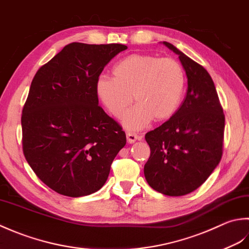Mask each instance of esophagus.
Here are the masks:
<instances>
[{
    "instance_id": "obj_1",
    "label": "esophagus",
    "mask_w": 249,
    "mask_h": 249,
    "mask_svg": "<svg viewBox=\"0 0 249 249\" xmlns=\"http://www.w3.org/2000/svg\"><path fill=\"white\" fill-rule=\"evenodd\" d=\"M126 140H128L129 143H134L135 141L140 140V136L136 133H133V132H126Z\"/></svg>"
}]
</instances>
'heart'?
I'll use <instances>...</instances> for the list:
<instances>
[{
	"mask_svg": "<svg viewBox=\"0 0 249 249\" xmlns=\"http://www.w3.org/2000/svg\"><path fill=\"white\" fill-rule=\"evenodd\" d=\"M113 77L101 76L95 86L101 102L116 118L125 115L124 124L140 130L151 120L161 123L173 116L186 87V72L178 61L154 54L134 53L115 65Z\"/></svg>",
	"mask_w": 249,
	"mask_h": 249,
	"instance_id": "heart-1",
	"label": "heart"
}]
</instances>
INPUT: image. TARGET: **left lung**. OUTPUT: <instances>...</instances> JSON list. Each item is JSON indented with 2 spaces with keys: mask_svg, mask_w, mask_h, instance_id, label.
I'll list each match as a JSON object with an SVG mask.
<instances>
[{
  "mask_svg": "<svg viewBox=\"0 0 249 249\" xmlns=\"http://www.w3.org/2000/svg\"><path fill=\"white\" fill-rule=\"evenodd\" d=\"M163 44L179 55L188 89L176 113L146 133L150 157L144 174L156 191L179 196L199 188L220 162L225 114L209 72L172 44Z\"/></svg>",
  "mask_w": 249,
  "mask_h": 249,
  "instance_id": "1",
  "label": "left lung"
}]
</instances>
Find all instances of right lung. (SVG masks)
<instances>
[{"label":"right lung","mask_w":249,"mask_h":249,"mask_svg":"<svg viewBox=\"0 0 249 249\" xmlns=\"http://www.w3.org/2000/svg\"><path fill=\"white\" fill-rule=\"evenodd\" d=\"M126 48L71 43L34 76L22 108V150L38 178L60 195L78 197L102 188L126 143L95 90L105 65Z\"/></svg>","instance_id":"right-lung-1"}]
</instances>
